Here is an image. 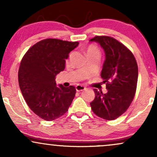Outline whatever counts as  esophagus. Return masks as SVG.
Listing matches in <instances>:
<instances>
[{"label": "esophagus", "mask_w": 157, "mask_h": 157, "mask_svg": "<svg viewBox=\"0 0 157 157\" xmlns=\"http://www.w3.org/2000/svg\"><path fill=\"white\" fill-rule=\"evenodd\" d=\"M85 89H86V87H85V86H81V85H77V86H76L77 91H82Z\"/></svg>", "instance_id": "1"}]
</instances>
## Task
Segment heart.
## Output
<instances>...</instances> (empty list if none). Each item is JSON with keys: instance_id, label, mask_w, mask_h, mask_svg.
Listing matches in <instances>:
<instances>
[{"instance_id": "heart-1", "label": "heart", "mask_w": 157, "mask_h": 157, "mask_svg": "<svg viewBox=\"0 0 157 157\" xmlns=\"http://www.w3.org/2000/svg\"><path fill=\"white\" fill-rule=\"evenodd\" d=\"M86 52H87V55H91V54H94V53L100 54V50H99V48H97L95 45L91 44L88 46L87 50H86ZM69 57H70V55H69V57H68V59H69Z\"/></svg>"}]
</instances>
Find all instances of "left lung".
<instances>
[{"mask_svg":"<svg viewBox=\"0 0 157 157\" xmlns=\"http://www.w3.org/2000/svg\"><path fill=\"white\" fill-rule=\"evenodd\" d=\"M105 53L101 77L108 92L94 89L90 103L93 112L104 120H113L127 111L134 100L138 80V66L134 55L125 45L109 36H95Z\"/></svg>","mask_w":157,"mask_h":157,"instance_id":"1","label":"left lung"}]
</instances>
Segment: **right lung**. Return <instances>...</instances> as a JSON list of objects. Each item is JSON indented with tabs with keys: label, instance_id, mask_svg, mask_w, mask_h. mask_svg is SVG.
<instances>
[{
	"label": "right lung",
	"instance_id": "add662e5",
	"mask_svg": "<svg viewBox=\"0 0 157 157\" xmlns=\"http://www.w3.org/2000/svg\"><path fill=\"white\" fill-rule=\"evenodd\" d=\"M78 42L48 38L32 46L21 60L18 82L24 100L36 115L46 121L67 112L76 94L75 86L57 87L55 76L65 68L68 54Z\"/></svg>",
	"mask_w": 157,
	"mask_h": 157
}]
</instances>
